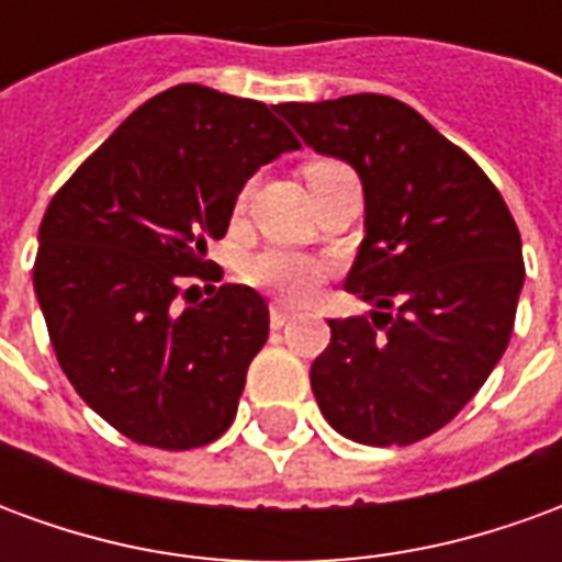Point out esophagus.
Instances as JSON below:
<instances>
[{"instance_id":"obj_1","label":"esophagus","mask_w":562,"mask_h":562,"mask_svg":"<svg viewBox=\"0 0 562 562\" xmlns=\"http://www.w3.org/2000/svg\"><path fill=\"white\" fill-rule=\"evenodd\" d=\"M292 318H294L292 306L280 304V301H277V304H270V325H273V328H282V325H289Z\"/></svg>"}]
</instances>
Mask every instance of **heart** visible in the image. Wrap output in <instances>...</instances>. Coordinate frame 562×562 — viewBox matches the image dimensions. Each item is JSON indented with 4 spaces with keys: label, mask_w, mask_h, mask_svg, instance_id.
<instances>
[{
    "label": "heart",
    "mask_w": 562,
    "mask_h": 562,
    "mask_svg": "<svg viewBox=\"0 0 562 562\" xmlns=\"http://www.w3.org/2000/svg\"><path fill=\"white\" fill-rule=\"evenodd\" d=\"M342 168L337 161H313L306 168V180L316 173L334 171ZM246 277L258 289H268L277 297L285 301H304L316 292L318 282L325 277V261L316 256H310L304 249H292V246H268L258 256L249 258L246 265Z\"/></svg>",
    "instance_id": "obj_1"
}]
</instances>
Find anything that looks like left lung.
<instances>
[{
  "mask_svg": "<svg viewBox=\"0 0 562 562\" xmlns=\"http://www.w3.org/2000/svg\"><path fill=\"white\" fill-rule=\"evenodd\" d=\"M277 111L364 186L367 234L346 292L376 310L328 322L310 370L318 409L361 446H413L506 352L524 285L518 225L487 173L409 104L358 92Z\"/></svg>",
  "mask_w": 562,
  "mask_h": 562,
  "instance_id": "obj_1",
  "label": "left lung"
}]
</instances>
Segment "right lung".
<instances>
[{
  "mask_svg": "<svg viewBox=\"0 0 562 562\" xmlns=\"http://www.w3.org/2000/svg\"><path fill=\"white\" fill-rule=\"evenodd\" d=\"M297 147L268 104L180 83L140 104L47 204L32 282L56 361L128 439L186 451L232 427L268 304L232 282L195 304L189 282L222 280L207 240L225 237L246 180Z\"/></svg>",
  "mask_w": 562,
  "mask_h": 562,
  "instance_id": "right-lung-1",
  "label": "right lung"
}]
</instances>
